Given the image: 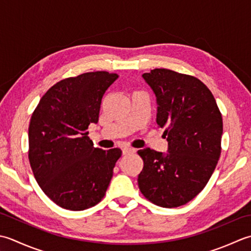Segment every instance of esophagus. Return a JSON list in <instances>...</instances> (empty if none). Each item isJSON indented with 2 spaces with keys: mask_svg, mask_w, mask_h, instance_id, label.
Returning a JSON list of instances; mask_svg holds the SVG:
<instances>
[{
  "mask_svg": "<svg viewBox=\"0 0 251 251\" xmlns=\"http://www.w3.org/2000/svg\"><path fill=\"white\" fill-rule=\"evenodd\" d=\"M133 152H135V148H132V147L122 148V155H129V154H133Z\"/></svg>",
  "mask_w": 251,
  "mask_h": 251,
  "instance_id": "obj_1",
  "label": "esophagus"
}]
</instances>
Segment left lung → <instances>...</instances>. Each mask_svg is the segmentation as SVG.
I'll return each instance as SVG.
<instances>
[{
	"label": "left lung",
	"mask_w": 251,
	"mask_h": 251,
	"mask_svg": "<svg viewBox=\"0 0 251 251\" xmlns=\"http://www.w3.org/2000/svg\"><path fill=\"white\" fill-rule=\"evenodd\" d=\"M143 79L156 95L157 125L165 127L168 152L144 148L139 187L163 208L191 201L206 186L221 154L222 116L216 100L195 76L154 69Z\"/></svg>",
	"instance_id": "8db88e82"
}]
</instances>
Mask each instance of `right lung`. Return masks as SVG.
Masks as SVG:
<instances>
[{
    "label": "right lung",
    "mask_w": 251,
    "mask_h": 251,
    "mask_svg": "<svg viewBox=\"0 0 251 251\" xmlns=\"http://www.w3.org/2000/svg\"><path fill=\"white\" fill-rule=\"evenodd\" d=\"M118 79L107 71L86 73L54 84L29 125V161L40 187L64 209L81 211L105 196L119 148H95L88 127L97 124L101 99Z\"/></svg>",
    "instance_id": "obj_1"
}]
</instances>
